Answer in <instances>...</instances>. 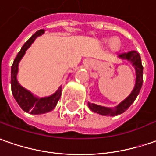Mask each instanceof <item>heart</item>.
I'll use <instances>...</instances> for the list:
<instances>
[{
	"instance_id": "obj_1",
	"label": "heart",
	"mask_w": 156,
	"mask_h": 156,
	"mask_svg": "<svg viewBox=\"0 0 156 156\" xmlns=\"http://www.w3.org/2000/svg\"><path fill=\"white\" fill-rule=\"evenodd\" d=\"M110 44H111V46L112 47L113 49H119L120 47V42L119 39L114 38V39L110 41Z\"/></svg>"
}]
</instances>
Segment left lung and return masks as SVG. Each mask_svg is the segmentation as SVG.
<instances>
[{"label":"left lung","mask_w":156,"mask_h":156,"mask_svg":"<svg viewBox=\"0 0 156 156\" xmlns=\"http://www.w3.org/2000/svg\"><path fill=\"white\" fill-rule=\"evenodd\" d=\"M119 56L121 57V58L129 60L136 69V85H135L134 89L131 92V94L124 101H122L118 106H116L114 109H111V108L100 106V105H95V104L88 103L89 108L94 112L99 113L100 115H104V116H117V115L121 114V113L124 112L131 105V104L134 102L135 100L137 97V95L140 93L141 87L143 86V81H144V78H143L144 68H143V65H142L141 56L139 55V53L136 51H129V52L121 53V54L119 55Z\"/></svg>","instance_id":"left-lung-1"}]
</instances>
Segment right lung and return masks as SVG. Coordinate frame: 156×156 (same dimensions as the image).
<instances>
[{"label": "right lung", "mask_w": 156, "mask_h": 156, "mask_svg": "<svg viewBox=\"0 0 156 156\" xmlns=\"http://www.w3.org/2000/svg\"><path fill=\"white\" fill-rule=\"evenodd\" d=\"M44 32V30L37 31L25 43L20 51L18 53L17 56L15 57L11 67V88H12V95L19 105L21 107V109L26 112H30L31 114H43L51 112V110L56 107L62 94V87H60L54 94L46 98L38 99L34 97L29 91H27L20 85L16 78L18 73V65L22 56L25 55L26 51L31 46L32 42L35 40L37 37L42 35Z\"/></svg>", "instance_id": "1"}]
</instances>
